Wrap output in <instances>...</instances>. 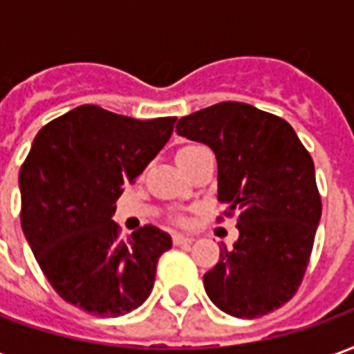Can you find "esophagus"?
Here are the masks:
<instances>
[{
    "label": "esophagus",
    "mask_w": 354,
    "mask_h": 354,
    "mask_svg": "<svg viewBox=\"0 0 354 354\" xmlns=\"http://www.w3.org/2000/svg\"><path fill=\"white\" fill-rule=\"evenodd\" d=\"M172 241H174V245H189L195 239L189 237V235H182V233H174V235H172Z\"/></svg>",
    "instance_id": "obj_1"
}]
</instances>
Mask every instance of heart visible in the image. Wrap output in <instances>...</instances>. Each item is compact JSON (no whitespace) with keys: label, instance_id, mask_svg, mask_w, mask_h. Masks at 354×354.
Listing matches in <instances>:
<instances>
[{"label":"heart","instance_id":"obj_1","mask_svg":"<svg viewBox=\"0 0 354 354\" xmlns=\"http://www.w3.org/2000/svg\"><path fill=\"white\" fill-rule=\"evenodd\" d=\"M193 147H195V146H187V147H182V149H180V151H178V155H180V153H184V151H189V149H193Z\"/></svg>","mask_w":354,"mask_h":354}]
</instances>
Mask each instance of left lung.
<instances>
[{
    "instance_id": "8db88e82",
    "label": "left lung",
    "mask_w": 354,
    "mask_h": 354,
    "mask_svg": "<svg viewBox=\"0 0 354 354\" xmlns=\"http://www.w3.org/2000/svg\"><path fill=\"white\" fill-rule=\"evenodd\" d=\"M176 132L214 151L218 201L239 214L235 245L203 277L207 296L239 319L279 309L304 279L322 214L311 155L284 119L243 102L182 117Z\"/></svg>"
}]
</instances>
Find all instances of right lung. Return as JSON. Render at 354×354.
Masks as SVG:
<instances>
[{"instance_id": "1", "label": "right lung", "mask_w": 354, "mask_h": 354, "mask_svg": "<svg viewBox=\"0 0 354 354\" xmlns=\"http://www.w3.org/2000/svg\"><path fill=\"white\" fill-rule=\"evenodd\" d=\"M176 117L138 121L80 106L37 132L19 174L20 223L35 260L68 304L121 317L151 294L172 239L144 225L119 239L115 201L169 142Z\"/></svg>"}]
</instances>
